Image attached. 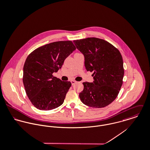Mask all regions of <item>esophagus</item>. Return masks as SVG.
I'll return each mask as SVG.
<instances>
[{
  "instance_id": "34e87169",
  "label": "esophagus",
  "mask_w": 150,
  "mask_h": 150,
  "mask_svg": "<svg viewBox=\"0 0 150 150\" xmlns=\"http://www.w3.org/2000/svg\"><path fill=\"white\" fill-rule=\"evenodd\" d=\"M76 83H77V82H76V81H74V80H71V84H72V85L75 84Z\"/></svg>"
}]
</instances>
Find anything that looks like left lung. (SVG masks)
<instances>
[{"label":"left lung","instance_id":"left-lung-1","mask_svg":"<svg viewBox=\"0 0 150 150\" xmlns=\"http://www.w3.org/2000/svg\"><path fill=\"white\" fill-rule=\"evenodd\" d=\"M76 48L84 56L86 71H93V82H84L80 93L81 101L89 107L102 108L117 97L124 75L120 52L110 43L96 38L74 40Z\"/></svg>","mask_w":150,"mask_h":150}]
</instances>
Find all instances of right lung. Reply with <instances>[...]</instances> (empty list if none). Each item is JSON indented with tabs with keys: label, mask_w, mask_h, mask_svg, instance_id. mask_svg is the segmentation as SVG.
Masks as SVG:
<instances>
[{
	"label": "right lung",
	"mask_w": 150,
	"mask_h": 150,
	"mask_svg": "<svg viewBox=\"0 0 150 150\" xmlns=\"http://www.w3.org/2000/svg\"><path fill=\"white\" fill-rule=\"evenodd\" d=\"M76 49L71 41L49 43L31 52L23 68V83L32 105L41 110L62 105L71 84L53 76Z\"/></svg>",
	"instance_id": "add662e5"
}]
</instances>
